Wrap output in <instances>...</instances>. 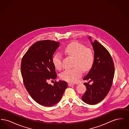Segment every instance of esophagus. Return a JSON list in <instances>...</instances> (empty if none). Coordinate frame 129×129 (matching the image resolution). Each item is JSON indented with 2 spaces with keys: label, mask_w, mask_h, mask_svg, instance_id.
Returning <instances> with one entry per match:
<instances>
[{
  "label": "esophagus",
  "mask_w": 129,
  "mask_h": 129,
  "mask_svg": "<svg viewBox=\"0 0 129 129\" xmlns=\"http://www.w3.org/2000/svg\"><path fill=\"white\" fill-rule=\"evenodd\" d=\"M74 84H72V83H69L68 84V86H74Z\"/></svg>",
  "instance_id": "esophagus-1"
}]
</instances>
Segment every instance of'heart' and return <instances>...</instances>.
<instances>
[{
  "label": "heart",
  "mask_w": 129,
  "mask_h": 129,
  "mask_svg": "<svg viewBox=\"0 0 129 129\" xmlns=\"http://www.w3.org/2000/svg\"><path fill=\"white\" fill-rule=\"evenodd\" d=\"M64 51L65 54L74 58V66L76 67L65 71L61 74L60 77L65 81L74 83L82 76V69L86 72L91 69L94 63V54L91 49L86 48L85 45L76 42L69 44ZM53 61L56 69L60 70L62 68L60 54H56L54 56Z\"/></svg>",
  "instance_id": "b5f03b06"
}]
</instances>
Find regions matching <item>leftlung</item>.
<instances>
[{
    "label": "left lung",
    "mask_w": 129,
    "mask_h": 129,
    "mask_svg": "<svg viewBox=\"0 0 129 129\" xmlns=\"http://www.w3.org/2000/svg\"><path fill=\"white\" fill-rule=\"evenodd\" d=\"M88 39L91 43L94 52V63L88 73L83 80L92 82L85 83L86 90L82 96V100L87 104L94 105L102 101L110 89L114 76L115 68L110 53L96 40L92 42L91 37Z\"/></svg>",
    "instance_id": "1"
}]
</instances>
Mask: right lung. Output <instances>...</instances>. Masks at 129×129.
Wrapping results in <instances>:
<instances>
[{
    "mask_svg": "<svg viewBox=\"0 0 129 129\" xmlns=\"http://www.w3.org/2000/svg\"><path fill=\"white\" fill-rule=\"evenodd\" d=\"M59 42L44 40L33 44L24 55L21 66L25 87L37 103L50 107L58 103L68 86L65 81H47L56 78L53 55L59 46Z\"/></svg>",
    "mask_w": 129,
    "mask_h": 129,
    "instance_id": "add662e5",
    "label": "right lung"
}]
</instances>
